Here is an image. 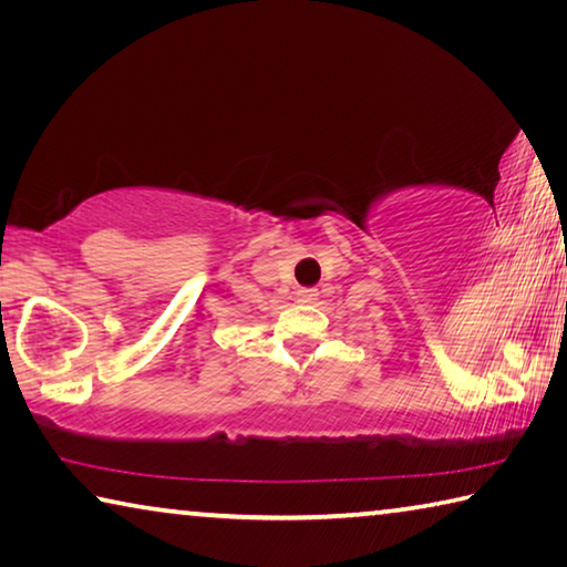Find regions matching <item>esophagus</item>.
<instances>
[{
	"label": "esophagus",
	"mask_w": 567,
	"mask_h": 567,
	"mask_svg": "<svg viewBox=\"0 0 567 567\" xmlns=\"http://www.w3.org/2000/svg\"><path fill=\"white\" fill-rule=\"evenodd\" d=\"M295 297L300 305H312L315 300H318V290H312V287H302V290L295 292Z\"/></svg>",
	"instance_id": "obj_1"
}]
</instances>
